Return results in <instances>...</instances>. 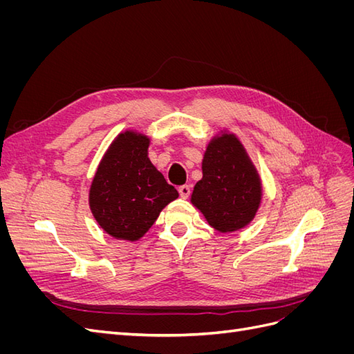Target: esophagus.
Returning <instances> with one entry per match:
<instances>
[{"label": "esophagus", "mask_w": 354, "mask_h": 354, "mask_svg": "<svg viewBox=\"0 0 354 354\" xmlns=\"http://www.w3.org/2000/svg\"><path fill=\"white\" fill-rule=\"evenodd\" d=\"M178 194H180V196L183 198V199H187V198L190 196V186H189V185L180 186V187H178Z\"/></svg>", "instance_id": "obj_1"}]
</instances>
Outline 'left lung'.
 <instances>
[{"label":"left lung","mask_w":354,"mask_h":354,"mask_svg":"<svg viewBox=\"0 0 354 354\" xmlns=\"http://www.w3.org/2000/svg\"><path fill=\"white\" fill-rule=\"evenodd\" d=\"M192 202L214 229L223 233L245 227L259 209L261 183L242 145L223 134L208 145Z\"/></svg>","instance_id":"obj_1"}]
</instances>
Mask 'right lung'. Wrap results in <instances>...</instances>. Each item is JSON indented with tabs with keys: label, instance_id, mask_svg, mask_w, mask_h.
<instances>
[{
	"label": "right lung",
	"instance_id": "right-lung-1",
	"mask_svg": "<svg viewBox=\"0 0 354 354\" xmlns=\"http://www.w3.org/2000/svg\"><path fill=\"white\" fill-rule=\"evenodd\" d=\"M149 138L127 131L116 137L90 189V208L100 227L116 239L137 241L178 192L147 158Z\"/></svg>",
	"mask_w": 354,
	"mask_h": 354
}]
</instances>
